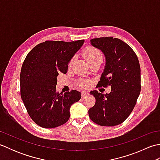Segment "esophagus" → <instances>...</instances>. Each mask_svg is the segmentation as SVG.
I'll return each mask as SVG.
<instances>
[{"mask_svg": "<svg viewBox=\"0 0 160 160\" xmlns=\"http://www.w3.org/2000/svg\"><path fill=\"white\" fill-rule=\"evenodd\" d=\"M88 95V93L87 91H82V97H84V96H87Z\"/></svg>", "mask_w": 160, "mask_h": 160, "instance_id": "34e87169", "label": "esophagus"}]
</instances>
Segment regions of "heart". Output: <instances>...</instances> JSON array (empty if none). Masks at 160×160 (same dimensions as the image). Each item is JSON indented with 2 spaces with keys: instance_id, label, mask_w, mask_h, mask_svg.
<instances>
[{
  "instance_id": "obj_1",
  "label": "heart",
  "mask_w": 160,
  "mask_h": 160,
  "mask_svg": "<svg viewBox=\"0 0 160 160\" xmlns=\"http://www.w3.org/2000/svg\"><path fill=\"white\" fill-rule=\"evenodd\" d=\"M83 55L86 58V60L88 63L99 59H102V54L100 52V51L96 48H93V47H88V48L84 52ZM73 60L74 58L71 60L70 64L72 63L73 62ZM88 84H89V83H88L87 81H82V82H80V85L81 87L84 88L87 87Z\"/></svg>"
}]
</instances>
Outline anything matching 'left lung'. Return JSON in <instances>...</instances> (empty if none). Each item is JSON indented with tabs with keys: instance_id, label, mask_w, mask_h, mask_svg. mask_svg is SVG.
<instances>
[{
	"instance_id": "left-lung-1",
	"label": "left lung",
	"mask_w": 160,
	"mask_h": 160,
	"mask_svg": "<svg viewBox=\"0 0 160 160\" xmlns=\"http://www.w3.org/2000/svg\"><path fill=\"white\" fill-rule=\"evenodd\" d=\"M91 45L101 50L105 65L98 86L111 87L109 93L90 92L96 104L89 109L91 120L104 127L122 123L131 114L140 96V66L136 54L127 43L113 37L90 40Z\"/></svg>"
}]
</instances>
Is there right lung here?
Instances as JSON below:
<instances>
[{"instance_id": "obj_1", "label": "right lung", "mask_w": 160, "mask_h": 160, "mask_svg": "<svg viewBox=\"0 0 160 160\" xmlns=\"http://www.w3.org/2000/svg\"><path fill=\"white\" fill-rule=\"evenodd\" d=\"M84 42L45 41L25 59L20 76V96L29 116L40 127L52 128L66 123L71 106L81 98L76 90L57 93L56 87L57 76L67 73L68 64Z\"/></svg>"}]
</instances>
